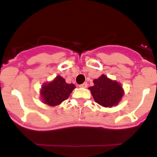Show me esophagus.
<instances>
[{
  "mask_svg": "<svg viewBox=\"0 0 157 157\" xmlns=\"http://www.w3.org/2000/svg\"><path fill=\"white\" fill-rule=\"evenodd\" d=\"M87 86H88V84L86 83V82H84V83H82V84H81V85H79V87H81V88H86V87H87Z\"/></svg>",
  "mask_w": 157,
  "mask_h": 157,
  "instance_id": "obj_1",
  "label": "esophagus"
}]
</instances>
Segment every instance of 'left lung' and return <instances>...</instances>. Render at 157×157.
I'll return each mask as SVG.
<instances>
[{
  "instance_id": "1",
  "label": "left lung",
  "mask_w": 157,
  "mask_h": 157,
  "mask_svg": "<svg viewBox=\"0 0 157 157\" xmlns=\"http://www.w3.org/2000/svg\"><path fill=\"white\" fill-rule=\"evenodd\" d=\"M94 86L89 87L94 101L103 107H113L118 105L124 90L120 82L112 80L105 75L94 79Z\"/></svg>"
}]
</instances>
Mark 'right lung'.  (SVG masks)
Here are the masks:
<instances>
[{
  "mask_svg": "<svg viewBox=\"0 0 157 157\" xmlns=\"http://www.w3.org/2000/svg\"><path fill=\"white\" fill-rule=\"evenodd\" d=\"M75 88V86L67 83L62 76H56L52 81L42 85L40 89L41 100L44 104L56 106L67 99Z\"/></svg>",
  "mask_w": 157,
  "mask_h": 157,
  "instance_id": "add662e5",
  "label": "right lung"
}]
</instances>
